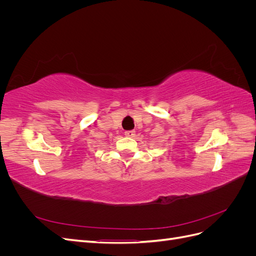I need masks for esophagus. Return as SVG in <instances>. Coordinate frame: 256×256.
<instances>
[{
    "label": "esophagus",
    "mask_w": 256,
    "mask_h": 256,
    "mask_svg": "<svg viewBox=\"0 0 256 256\" xmlns=\"http://www.w3.org/2000/svg\"><path fill=\"white\" fill-rule=\"evenodd\" d=\"M125 136H128V138H134L136 136V131L134 130H128V131H125Z\"/></svg>",
    "instance_id": "obj_1"
}]
</instances>
